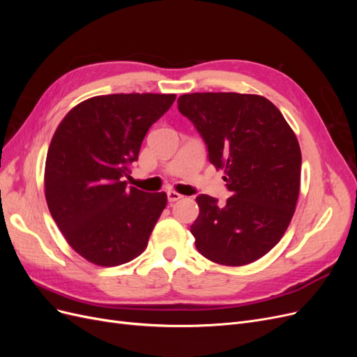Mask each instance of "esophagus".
<instances>
[{
    "label": "esophagus",
    "instance_id": "esophagus-1",
    "mask_svg": "<svg viewBox=\"0 0 357 357\" xmlns=\"http://www.w3.org/2000/svg\"><path fill=\"white\" fill-rule=\"evenodd\" d=\"M167 197H168V201H169V202H176V201L181 199L180 193H177V192H174V190H169V192L167 193Z\"/></svg>",
    "mask_w": 357,
    "mask_h": 357
}]
</instances>
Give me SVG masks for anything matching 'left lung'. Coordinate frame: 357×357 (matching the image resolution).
Segmentation results:
<instances>
[{
	"label": "left lung",
	"instance_id": "obj_1",
	"mask_svg": "<svg viewBox=\"0 0 357 357\" xmlns=\"http://www.w3.org/2000/svg\"><path fill=\"white\" fill-rule=\"evenodd\" d=\"M178 112L197 128L208 160L225 171L226 204L197 197L190 226L198 252L210 261L241 266L282 240L294 218L301 183V149L277 107L261 95L185 93Z\"/></svg>",
	"mask_w": 357,
	"mask_h": 357
}]
</instances>
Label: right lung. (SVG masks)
Returning a JSON list of instances; mask_svg holds the SVG:
<instances>
[{
    "mask_svg": "<svg viewBox=\"0 0 357 357\" xmlns=\"http://www.w3.org/2000/svg\"><path fill=\"white\" fill-rule=\"evenodd\" d=\"M174 93H113L75 105L53 135L45 190L53 220L89 262L122 265L147 247L167 193L128 188L123 180L143 139Z\"/></svg>",
    "mask_w": 357,
    "mask_h": 357,
    "instance_id": "add662e5",
    "label": "right lung"
}]
</instances>
